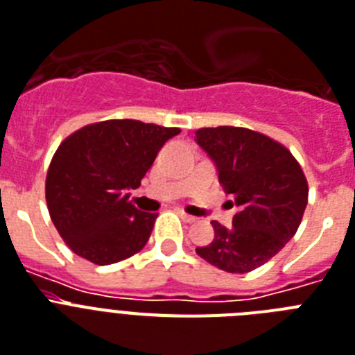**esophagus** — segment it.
Listing matches in <instances>:
<instances>
[{"mask_svg":"<svg viewBox=\"0 0 355 355\" xmlns=\"http://www.w3.org/2000/svg\"><path fill=\"white\" fill-rule=\"evenodd\" d=\"M178 215H180V217H182V220L184 223H195V220H197V217H193V215H189V213H186L184 211V209H178Z\"/></svg>","mask_w":355,"mask_h":355,"instance_id":"34e87169","label":"esophagus"}]
</instances>
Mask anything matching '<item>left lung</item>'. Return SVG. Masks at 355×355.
<instances>
[{"instance_id":"8db88e82","label":"left lung","mask_w":355,"mask_h":355,"mask_svg":"<svg viewBox=\"0 0 355 355\" xmlns=\"http://www.w3.org/2000/svg\"><path fill=\"white\" fill-rule=\"evenodd\" d=\"M195 137L239 206L232 227L213 220L215 239L197 253L224 272H252L297 232L308 204L306 177L292 153L262 132L220 125L198 129Z\"/></svg>"}]
</instances>
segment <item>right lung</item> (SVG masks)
Wrapping results in <instances>:
<instances>
[{"instance_id":"obj_1","label":"right lung","mask_w":355,"mask_h":355,"mask_svg":"<svg viewBox=\"0 0 355 355\" xmlns=\"http://www.w3.org/2000/svg\"><path fill=\"white\" fill-rule=\"evenodd\" d=\"M178 128L140 120H105L78 129L60 144L45 180L49 215L76 255L98 266L146 246L158 213L129 200Z\"/></svg>"}]
</instances>
